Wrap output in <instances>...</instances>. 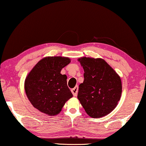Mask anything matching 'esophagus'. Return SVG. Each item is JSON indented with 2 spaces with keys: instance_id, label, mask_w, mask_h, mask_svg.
<instances>
[{
  "instance_id": "obj_1",
  "label": "esophagus",
  "mask_w": 146,
  "mask_h": 146,
  "mask_svg": "<svg viewBox=\"0 0 146 146\" xmlns=\"http://www.w3.org/2000/svg\"><path fill=\"white\" fill-rule=\"evenodd\" d=\"M78 90H79V87H78V86H76L75 88L71 89V92H72V94L74 96H76L77 95Z\"/></svg>"
}]
</instances>
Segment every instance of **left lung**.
I'll return each instance as SVG.
<instances>
[{
  "label": "left lung",
  "mask_w": 146,
  "mask_h": 146,
  "mask_svg": "<svg viewBox=\"0 0 146 146\" xmlns=\"http://www.w3.org/2000/svg\"><path fill=\"white\" fill-rule=\"evenodd\" d=\"M84 69V81L77 98L89 116L100 118L110 113L118 104L122 93L121 78L102 58L78 59Z\"/></svg>",
  "instance_id": "left-lung-1"
}]
</instances>
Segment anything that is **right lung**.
<instances>
[{
  "mask_svg": "<svg viewBox=\"0 0 146 146\" xmlns=\"http://www.w3.org/2000/svg\"><path fill=\"white\" fill-rule=\"evenodd\" d=\"M69 58L49 56L40 60L26 77V95L40 112L54 116L73 97L67 84V76L61 70L70 63Z\"/></svg>",
  "mask_w": 146,
  "mask_h": 146,
  "instance_id": "1",
  "label": "right lung"
}]
</instances>
